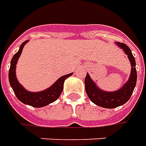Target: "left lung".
<instances>
[{
	"instance_id": "1",
	"label": "left lung",
	"mask_w": 146,
	"mask_h": 146,
	"mask_svg": "<svg viewBox=\"0 0 146 146\" xmlns=\"http://www.w3.org/2000/svg\"><path fill=\"white\" fill-rule=\"evenodd\" d=\"M121 49H123L125 54L130 60L131 64V72L130 78L123 87L115 92H105L101 90L96 86V84L91 79L89 74L87 73L84 79L85 84V92L90 100L95 104L104 108H115L122 106L130 100L133 89L136 86L137 82V70L136 62L133 58L132 52L126 44L122 42H116Z\"/></svg>"
}]
</instances>
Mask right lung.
Masks as SVG:
<instances>
[{"instance_id": "add662e5", "label": "right lung", "mask_w": 146, "mask_h": 146, "mask_svg": "<svg viewBox=\"0 0 146 146\" xmlns=\"http://www.w3.org/2000/svg\"><path fill=\"white\" fill-rule=\"evenodd\" d=\"M27 42L28 40L23 42L20 46V50L14 54L12 58L9 73V83L11 87L13 88L16 97L20 101L22 102L23 104L30 105L34 108H42L58 99L61 93L62 92L64 81L73 73H69L67 75L61 76L55 83L44 91L38 92H31L26 90L17 80L16 75V66L17 61L22 53L23 46Z\"/></svg>"}]
</instances>
